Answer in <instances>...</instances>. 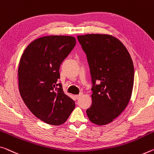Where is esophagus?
Segmentation results:
<instances>
[{
	"mask_svg": "<svg viewBox=\"0 0 154 154\" xmlns=\"http://www.w3.org/2000/svg\"><path fill=\"white\" fill-rule=\"evenodd\" d=\"M82 95V94H77V95H75V98H76L77 99H79L80 97H81V96Z\"/></svg>",
	"mask_w": 154,
	"mask_h": 154,
	"instance_id": "34e87169",
	"label": "esophagus"
}]
</instances>
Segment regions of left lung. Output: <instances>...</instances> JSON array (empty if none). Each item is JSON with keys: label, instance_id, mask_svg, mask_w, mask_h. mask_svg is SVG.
Listing matches in <instances>:
<instances>
[{"label": "left lung", "instance_id": "obj_1", "mask_svg": "<svg viewBox=\"0 0 154 154\" xmlns=\"http://www.w3.org/2000/svg\"><path fill=\"white\" fill-rule=\"evenodd\" d=\"M86 54L92 79V105L86 109L90 121L106 125L122 113L132 92L134 68L125 46L109 35H78Z\"/></svg>", "mask_w": 154, "mask_h": 154}]
</instances>
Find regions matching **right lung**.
<instances>
[{
	"label": "right lung",
	"mask_w": 154,
	"mask_h": 154,
	"mask_svg": "<svg viewBox=\"0 0 154 154\" xmlns=\"http://www.w3.org/2000/svg\"><path fill=\"white\" fill-rule=\"evenodd\" d=\"M76 45L72 36L50 35L29 44L18 67L19 91L32 113L45 123L63 124L75 103L63 91L60 68Z\"/></svg>",
	"instance_id": "right-lung-1"
}]
</instances>
